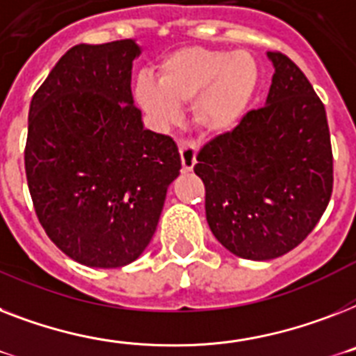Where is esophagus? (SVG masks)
Returning <instances> with one entry per match:
<instances>
[{
	"mask_svg": "<svg viewBox=\"0 0 356 356\" xmlns=\"http://www.w3.org/2000/svg\"><path fill=\"white\" fill-rule=\"evenodd\" d=\"M179 153H181V163H183L184 172H190V170L195 166V155H197V148L193 143H184L179 144Z\"/></svg>",
	"mask_w": 356,
	"mask_h": 356,
	"instance_id": "1",
	"label": "esophagus"
}]
</instances>
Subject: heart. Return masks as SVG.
<instances>
[{"label": "heart", "instance_id": "heart-1", "mask_svg": "<svg viewBox=\"0 0 356 356\" xmlns=\"http://www.w3.org/2000/svg\"><path fill=\"white\" fill-rule=\"evenodd\" d=\"M259 67L247 51L186 47L159 65V82L140 76L135 100L157 128H168L192 104L193 126L203 135L236 128L258 91Z\"/></svg>", "mask_w": 356, "mask_h": 356}]
</instances>
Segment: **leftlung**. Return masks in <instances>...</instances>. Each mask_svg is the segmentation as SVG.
Wrapping results in <instances>:
<instances>
[{
	"label": "left lung",
	"instance_id": "8db88e82",
	"mask_svg": "<svg viewBox=\"0 0 356 356\" xmlns=\"http://www.w3.org/2000/svg\"><path fill=\"white\" fill-rule=\"evenodd\" d=\"M274 65L265 106L197 153L208 227L245 259L280 258L298 247L333 192V152L322 100L293 60Z\"/></svg>",
	"mask_w": 356,
	"mask_h": 356
}]
</instances>
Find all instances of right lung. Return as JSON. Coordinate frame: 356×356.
I'll use <instances>...</instances> for the list:
<instances>
[{
	"mask_svg": "<svg viewBox=\"0 0 356 356\" xmlns=\"http://www.w3.org/2000/svg\"><path fill=\"white\" fill-rule=\"evenodd\" d=\"M135 40L63 54L29 108L25 173L34 210L74 261L124 267L144 252L181 155L172 138L144 129L131 95Z\"/></svg>",
	"mask_w": 356,
	"mask_h": 356,
	"instance_id": "1",
	"label": "right lung"
}]
</instances>
